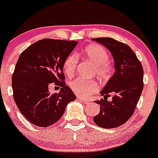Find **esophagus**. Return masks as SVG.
Segmentation results:
<instances>
[{
    "instance_id": "34e87169",
    "label": "esophagus",
    "mask_w": 158,
    "mask_h": 158,
    "mask_svg": "<svg viewBox=\"0 0 158 158\" xmlns=\"http://www.w3.org/2000/svg\"><path fill=\"white\" fill-rule=\"evenodd\" d=\"M78 100H80V101L82 102V103H84V104H88V103H89V101H88V100H84V98H81V97H78Z\"/></svg>"
}]
</instances>
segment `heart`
Here are the masks:
<instances>
[{
  "mask_svg": "<svg viewBox=\"0 0 158 158\" xmlns=\"http://www.w3.org/2000/svg\"><path fill=\"white\" fill-rule=\"evenodd\" d=\"M81 55L94 64V72L102 79H107L114 71L113 64L109 61V54L102 45L92 44L86 46L81 52ZM79 62L77 54L71 53L68 55L64 61V72L68 76L74 74ZM71 90L77 96L87 98L99 90V85L94 80L84 79L82 77L74 80L70 83Z\"/></svg>",
  "mask_w": 158,
  "mask_h": 158,
  "instance_id": "b5f03b06",
  "label": "heart"
}]
</instances>
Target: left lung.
Here are the masks:
<instances>
[{"mask_svg": "<svg viewBox=\"0 0 158 158\" xmlns=\"http://www.w3.org/2000/svg\"><path fill=\"white\" fill-rule=\"evenodd\" d=\"M93 40L110 50L115 70L100 92L104 99L94 101L100 106V110L94 117V122L103 128H116L126 123L135 110L144 87V71L135 53L126 44L106 37ZM110 93L114 96L109 102L107 97Z\"/></svg>", "mask_w": 158, "mask_h": 158, "instance_id": "left-lung-1", "label": "left lung"}]
</instances>
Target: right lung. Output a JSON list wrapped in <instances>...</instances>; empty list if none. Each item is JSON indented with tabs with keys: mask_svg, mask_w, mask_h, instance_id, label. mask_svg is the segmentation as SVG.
Here are the masks:
<instances>
[{
	"mask_svg": "<svg viewBox=\"0 0 158 158\" xmlns=\"http://www.w3.org/2000/svg\"><path fill=\"white\" fill-rule=\"evenodd\" d=\"M78 42L44 39L26 48L12 75L14 99L20 113L32 124L48 127L61 118L75 95L64 82L63 64ZM52 82L61 87L50 94Z\"/></svg>",
	"mask_w": 158,
	"mask_h": 158,
	"instance_id": "right-lung-1",
	"label": "right lung"
}]
</instances>
